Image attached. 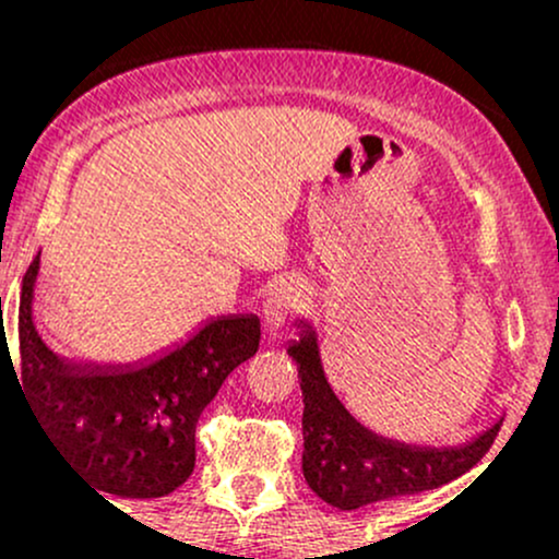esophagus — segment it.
Segmentation results:
<instances>
[{"mask_svg":"<svg viewBox=\"0 0 559 559\" xmlns=\"http://www.w3.org/2000/svg\"><path fill=\"white\" fill-rule=\"evenodd\" d=\"M301 301V288L294 281H281L267 292L265 305H262V316H265L267 331H281L288 323V318L297 312Z\"/></svg>","mask_w":559,"mask_h":559,"instance_id":"34e87169","label":"esophagus"}]
</instances>
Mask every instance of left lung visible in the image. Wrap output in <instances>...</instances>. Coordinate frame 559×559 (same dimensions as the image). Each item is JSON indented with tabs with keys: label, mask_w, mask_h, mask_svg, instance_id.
<instances>
[{
	"label": "left lung",
	"mask_w": 559,
	"mask_h": 559,
	"mask_svg": "<svg viewBox=\"0 0 559 559\" xmlns=\"http://www.w3.org/2000/svg\"><path fill=\"white\" fill-rule=\"evenodd\" d=\"M299 336L286 344V355L299 370L301 389V473L307 486L336 510L381 502L439 489L471 471L491 447L499 420L463 444L426 447L389 439L370 431L346 409L325 376L320 336L310 316L294 320Z\"/></svg>",
	"instance_id": "1"
}]
</instances>
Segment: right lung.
Listing matches in <instances>:
<instances>
[{
    "label": "right lung",
    "mask_w": 559,
    "mask_h": 559,
    "mask_svg": "<svg viewBox=\"0 0 559 559\" xmlns=\"http://www.w3.org/2000/svg\"><path fill=\"white\" fill-rule=\"evenodd\" d=\"M41 252L21 294V374L31 413L99 493L155 499L194 471L197 423L223 381L260 349V318L213 316L136 360L66 357L36 325ZM12 362V360H10ZM15 370V368H12Z\"/></svg>",
    "instance_id": "1"
}]
</instances>
